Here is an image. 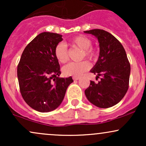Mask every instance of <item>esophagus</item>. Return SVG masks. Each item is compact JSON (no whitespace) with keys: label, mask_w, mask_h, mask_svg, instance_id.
I'll return each instance as SVG.
<instances>
[{"label":"esophagus","mask_w":146,"mask_h":146,"mask_svg":"<svg viewBox=\"0 0 146 146\" xmlns=\"http://www.w3.org/2000/svg\"><path fill=\"white\" fill-rule=\"evenodd\" d=\"M73 79L74 80H78L79 79H80V78H79V77H73Z\"/></svg>","instance_id":"esophagus-1"}]
</instances>
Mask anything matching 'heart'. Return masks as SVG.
<instances>
[{
  "label": "heart",
  "mask_w": 146,
  "mask_h": 146,
  "mask_svg": "<svg viewBox=\"0 0 146 146\" xmlns=\"http://www.w3.org/2000/svg\"><path fill=\"white\" fill-rule=\"evenodd\" d=\"M72 46H77L82 50V58L93 60L96 58L97 54L93 48H91L92 41L84 36H78L73 38L70 41ZM55 56L60 63H65L68 59V49L64 43H58L55 47ZM90 68L88 62L82 61L80 62H70L62 68V73L65 76L79 77Z\"/></svg>",
  "instance_id": "obj_1"
}]
</instances>
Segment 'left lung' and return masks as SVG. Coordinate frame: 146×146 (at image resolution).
I'll list each match as a JSON object with an SVG mask.
<instances>
[{
    "instance_id": "left-lung-1",
    "label": "left lung",
    "mask_w": 146,
    "mask_h": 146,
    "mask_svg": "<svg viewBox=\"0 0 146 146\" xmlns=\"http://www.w3.org/2000/svg\"><path fill=\"white\" fill-rule=\"evenodd\" d=\"M84 33L92 34L100 43V56L90 72L102 76L98 83L90 81L85 95L90 103L99 108L116 105L123 99L129 86L130 64L120 42L111 33L102 29H92Z\"/></svg>"
}]
</instances>
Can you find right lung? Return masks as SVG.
Instances as JSON below:
<instances>
[{"instance_id":"add662e5","label":"right lung","mask_w":146,"mask_h":146,"mask_svg":"<svg viewBox=\"0 0 146 146\" xmlns=\"http://www.w3.org/2000/svg\"><path fill=\"white\" fill-rule=\"evenodd\" d=\"M62 37L55 33H40L25 47L18 65L22 97L31 108L41 113L56 109L73 82L71 77H59L61 72L54 51Z\"/></svg>"}]
</instances>
